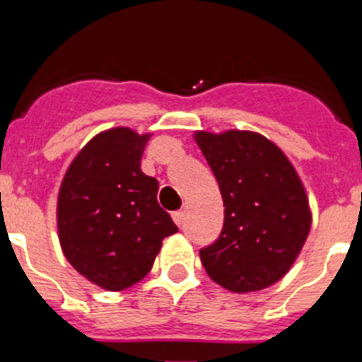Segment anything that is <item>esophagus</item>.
<instances>
[{
	"label": "esophagus",
	"mask_w": 362,
	"mask_h": 362,
	"mask_svg": "<svg viewBox=\"0 0 362 362\" xmlns=\"http://www.w3.org/2000/svg\"><path fill=\"white\" fill-rule=\"evenodd\" d=\"M172 217H174L175 225H177V226L183 225V219H185V212H183V210H177V212H174V214H172Z\"/></svg>",
	"instance_id": "1"
}]
</instances>
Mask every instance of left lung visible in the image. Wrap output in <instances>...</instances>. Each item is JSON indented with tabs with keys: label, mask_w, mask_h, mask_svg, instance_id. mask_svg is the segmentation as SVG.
<instances>
[{
	"label": "left lung",
	"mask_w": 362,
	"mask_h": 362,
	"mask_svg": "<svg viewBox=\"0 0 362 362\" xmlns=\"http://www.w3.org/2000/svg\"><path fill=\"white\" fill-rule=\"evenodd\" d=\"M196 141L225 204L223 230L199 250L201 263L230 292L267 288L290 270L308 238L312 217L299 175L259 134L197 132Z\"/></svg>",
	"instance_id": "8db88e82"
}]
</instances>
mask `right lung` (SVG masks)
<instances>
[{"label": "right lung", "instance_id": "add662e5", "mask_svg": "<svg viewBox=\"0 0 362 362\" xmlns=\"http://www.w3.org/2000/svg\"><path fill=\"white\" fill-rule=\"evenodd\" d=\"M150 136L112 129L86 143L66 170L57 197L63 254L101 288L141 281L177 226L158 203V179L141 172Z\"/></svg>", "mask_w": 362, "mask_h": 362}]
</instances>
